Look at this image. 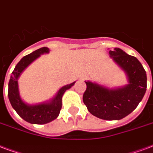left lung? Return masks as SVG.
Wrapping results in <instances>:
<instances>
[{
    "mask_svg": "<svg viewBox=\"0 0 153 153\" xmlns=\"http://www.w3.org/2000/svg\"><path fill=\"white\" fill-rule=\"evenodd\" d=\"M109 53L111 58L124 70L129 85L116 89H109L96 83L85 81L83 102L88 111L105 120L123 119L137 107L147 88L146 72L135 56L120 48H114Z\"/></svg>",
    "mask_w": 153,
    "mask_h": 153,
    "instance_id": "obj_1",
    "label": "left lung"
}]
</instances>
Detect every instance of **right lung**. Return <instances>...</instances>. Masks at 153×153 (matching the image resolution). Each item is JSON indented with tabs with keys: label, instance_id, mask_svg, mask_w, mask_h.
Instances as JSON below:
<instances>
[{
	"label": "right lung",
	"instance_id": "add662e5",
	"mask_svg": "<svg viewBox=\"0 0 153 153\" xmlns=\"http://www.w3.org/2000/svg\"><path fill=\"white\" fill-rule=\"evenodd\" d=\"M49 49L48 48H42L34 51V52L24 56L15 68L13 71L10 76L8 89V96L13 108L16 111L22 119L32 124H45L56 119L59 115L62 107V97L64 92L71 88L75 82L62 87L58 94L50 103H44L39 105H30L23 102L21 99L18 93V78L21 72L26 68L32 61L38 58L41 54L48 53Z\"/></svg>",
	"mask_w": 153,
	"mask_h": 153
}]
</instances>
